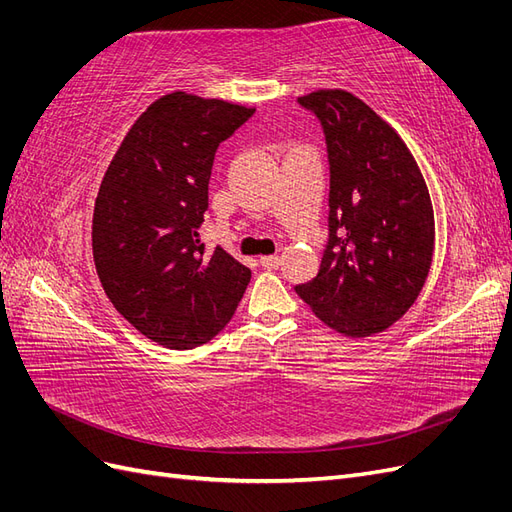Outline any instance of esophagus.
<instances>
[{
    "label": "esophagus",
    "mask_w": 512,
    "mask_h": 512,
    "mask_svg": "<svg viewBox=\"0 0 512 512\" xmlns=\"http://www.w3.org/2000/svg\"><path fill=\"white\" fill-rule=\"evenodd\" d=\"M260 265L265 267V269H277L282 265V256H277V254H273V256H262L260 258Z\"/></svg>",
    "instance_id": "1"
}]
</instances>
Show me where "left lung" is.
I'll list each match as a JSON object with an SVG mask.
<instances>
[{
  "mask_svg": "<svg viewBox=\"0 0 512 512\" xmlns=\"http://www.w3.org/2000/svg\"><path fill=\"white\" fill-rule=\"evenodd\" d=\"M329 153V241L312 282L294 286L346 337L382 333L421 294L436 224L427 183L401 136L344 89L301 96Z\"/></svg>",
  "mask_w": 512,
  "mask_h": 512,
  "instance_id": "left-lung-1",
  "label": "left lung"
}]
</instances>
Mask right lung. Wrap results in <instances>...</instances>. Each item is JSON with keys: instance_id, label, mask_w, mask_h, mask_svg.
I'll return each instance as SVG.
<instances>
[{"instance_id": "1", "label": "right lung", "mask_w": 512, "mask_h": 512, "mask_svg": "<svg viewBox=\"0 0 512 512\" xmlns=\"http://www.w3.org/2000/svg\"><path fill=\"white\" fill-rule=\"evenodd\" d=\"M256 108L173 91L134 121L108 164L94 209V260L117 312L145 337L188 350L218 335L252 271L205 252L215 151Z\"/></svg>"}]
</instances>
